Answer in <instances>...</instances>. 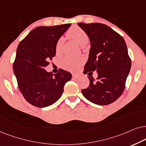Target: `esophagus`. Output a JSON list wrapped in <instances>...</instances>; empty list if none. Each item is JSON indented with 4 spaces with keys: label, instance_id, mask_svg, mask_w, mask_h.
Wrapping results in <instances>:
<instances>
[{
    "label": "esophagus",
    "instance_id": "obj_1",
    "mask_svg": "<svg viewBox=\"0 0 146 146\" xmlns=\"http://www.w3.org/2000/svg\"><path fill=\"white\" fill-rule=\"evenodd\" d=\"M72 76H73V78L77 79V78H78V77H79V76H80V75H79V74H73V75H72Z\"/></svg>",
    "mask_w": 146,
    "mask_h": 146
}]
</instances>
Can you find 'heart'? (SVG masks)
<instances>
[{
    "label": "heart",
    "mask_w": 146,
    "mask_h": 146,
    "mask_svg": "<svg viewBox=\"0 0 146 146\" xmlns=\"http://www.w3.org/2000/svg\"><path fill=\"white\" fill-rule=\"evenodd\" d=\"M67 35L69 38L73 39L78 42L81 46H84L89 40L88 35L86 32L80 27L73 26L67 32ZM64 43L63 37L59 38L55 45V51L57 54L61 53L62 46ZM84 62L83 57H65L61 61V67L63 69L70 71H74L78 69L79 66Z\"/></svg>",
    "instance_id": "obj_1"
}]
</instances>
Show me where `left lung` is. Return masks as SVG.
I'll return each instance as SVG.
<instances>
[{
	"label": "left lung",
	"instance_id": "1",
	"mask_svg": "<svg viewBox=\"0 0 146 146\" xmlns=\"http://www.w3.org/2000/svg\"><path fill=\"white\" fill-rule=\"evenodd\" d=\"M78 25L86 32L91 42L83 73L96 71L98 74L96 81L92 76L88 77L89 87L82 89L81 93L95 104H111L123 93L131 69V59L125 40L106 25L79 23Z\"/></svg>",
	"mask_w": 146,
	"mask_h": 146
}]
</instances>
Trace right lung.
<instances>
[{
  "mask_svg": "<svg viewBox=\"0 0 146 146\" xmlns=\"http://www.w3.org/2000/svg\"><path fill=\"white\" fill-rule=\"evenodd\" d=\"M71 24L34 29L19 44L13 71L19 89L29 104L44 108L61 98L65 84L71 79L69 72L61 69L56 74L44 69L55 57L58 39Z\"/></svg>",
  "mask_w": 146,
  "mask_h": 146,
  "instance_id": "right-lung-1",
  "label": "right lung"
}]
</instances>
